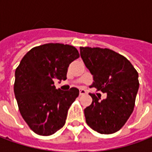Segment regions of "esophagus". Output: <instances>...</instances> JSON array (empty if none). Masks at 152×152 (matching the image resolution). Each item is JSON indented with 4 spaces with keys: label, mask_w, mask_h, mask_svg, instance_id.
Returning a JSON list of instances; mask_svg holds the SVG:
<instances>
[{
    "label": "esophagus",
    "mask_w": 152,
    "mask_h": 152,
    "mask_svg": "<svg viewBox=\"0 0 152 152\" xmlns=\"http://www.w3.org/2000/svg\"><path fill=\"white\" fill-rule=\"evenodd\" d=\"M86 91L85 89H80V95H84V94H86Z\"/></svg>",
    "instance_id": "esophagus-1"
}]
</instances>
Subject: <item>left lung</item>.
Here are the masks:
<instances>
[{"label": "left lung", "instance_id": "8db88e82", "mask_svg": "<svg viewBox=\"0 0 152 152\" xmlns=\"http://www.w3.org/2000/svg\"><path fill=\"white\" fill-rule=\"evenodd\" d=\"M80 57L94 76L92 87L107 93L100 100L94 94L85 109L87 124L102 134L120 130L134 111L139 87L138 73L125 57L109 49L80 47Z\"/></svg>", "mask_w": 152, "mask_h": 152}]
</instances>
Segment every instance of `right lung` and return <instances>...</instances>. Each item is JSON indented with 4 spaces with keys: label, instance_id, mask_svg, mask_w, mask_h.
Segmentation results:
<instances>
[{
    "label": "right lung",
    "instance_id": "add662e5",
    "mask_svg": "<svg viewBox=\"0 0 152 152\" xmlns=\"http://www.w3.org/2000/svg\"><path fill=\"white\" fill-rule=\"evenodd\" d=\"M79 57L74 46L45 44L29 50L16 68L14 90L18 109L36 134L49 136L65 124L79 89H57L54 80H65L69 64Z\"/></svg>",
    "mask_w": 152,
    "mask_h": 152
}]
</instances>
